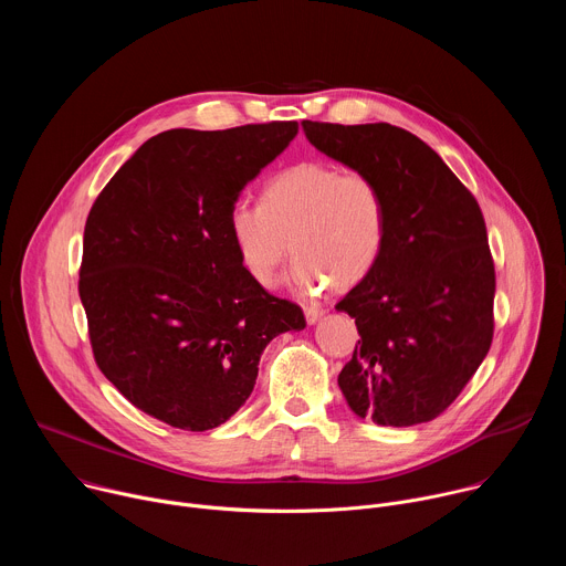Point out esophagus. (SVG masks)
<instances>
[{"label": "esophagus", "mask_w": 566, "mask_h": 566, "mask_svg": "<svg viewBox=\"0 0 566 566\" xmlns=\"http://www.w3.org/2000/svg\"><path fill=\"white\" fill-rule=\"evenodd\" d=\"M322 313H325V311H322V306H317V304H311V306L304 308V317H306L308 325H315V322L322 317Z\"/></svg>", "instance_id": "obj_1"}]
</instances>
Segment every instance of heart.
<instances>
[{
    "instance_id": "1",
    "label": "heart",
    "mask_w": 566,
    "mask_h": 566,
    "mask_svg": "<svg viewBox=\"0 0 566 566\" xmlns=\"http://www.w3.org/2000/svg\"><path fill=\"white\" fill-rule=\"evenodd\" d=\"M228 230L244 271L273 286L286 255L295 253L289 282L304 295L363 282L376 266L387 234V199L376 177L304 160L277 172L264 203L239 197Z\"/></svg>"
}]
</instances>
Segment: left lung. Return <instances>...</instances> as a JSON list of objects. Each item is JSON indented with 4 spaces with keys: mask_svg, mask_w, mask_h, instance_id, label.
<instances>
[{
    "mask_svg": "<svg viewBox=\"0 0 566 566\" xmlns=\"http://www.w3.org/2000/svg\"><path fill=\"white\" fill-rule=\"evenodd\" d=\"M308 143L378 179L387 234L371 273L338 304L360 340L338 385L378 426L437 419L493 343L495 264L470 190L419 136L389 123L302 120Z\"/></svg>",
    "mask_w": 566,
    "mask_h": 566,
    "instance_id": "left-lung-1",
    "label": "left lung"
}]
</instances>
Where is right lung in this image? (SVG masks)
Instances as JSON below:
<instances>
[{
	"label": "right lung",
	"mask_w": 566,
	"mask_h": 566,
	"mask_svg": "<svg viewBox=\"0 0 566 566\" xmlns=\"http://www.w3.org/2000/svg\"><path fill=\"white\" fill-rule=\"evenodd\" d=\"M295 134V120L168 129L92 206L77 291L94 358L134 408L172 428L226 423L266 345L306 327L297 304L244 271L228 230L239 192Z\"/></svg>",
	"instance_id": "add662e5"
}]
</instances>
